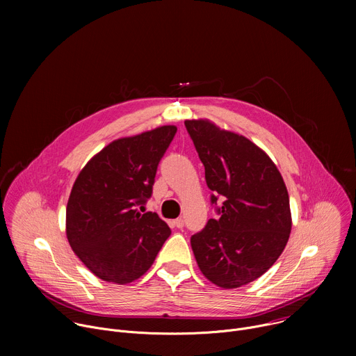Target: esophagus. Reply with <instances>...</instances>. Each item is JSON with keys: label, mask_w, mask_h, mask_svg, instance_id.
<instances>
[{"label": "esophagus", "mask_w": 356, "mask_h": 356, "mask_svg": "<svg viewBox=\"0 0 356 356\" xmlns=\"http://www.w3.org/2000/svg\"><path fill=\"white\" fill-rule=\"evenodd\" d=\"M172 224H173V227H176V228H183L184 227V220L183 218H176V220H173L172 221Z\"/></svg>", "instance_id": "34e87169"}]
</instances>
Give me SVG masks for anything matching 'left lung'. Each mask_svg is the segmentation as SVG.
Wrapping results in <instances>:
<instances>
[{"label": "left lung", "mask_w": 356, "mask_h": 356, "mask_svg": "<svg viewBox=\"0 0 356 356\" xmlns=\"http://www.w3.org/2000/svg\"><path fill=\"white\" fill-rule=\"evenodd\" d=\"M218 218L190 239L197 265L211 283L236 289L277 261L291 231L290 201L280 172L248 138L209 120H186Z\"/></svg>", "instance_id": "1"}]
</instances>
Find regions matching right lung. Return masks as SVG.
<instances>
[{
	"label": "right lung",
	"instance_id": "obj_1",
	"mask_svg": "<svg viewBox=\"0 0 356 356\" xmlns=\"http://www.w3.org/2000/svg\"><path fill=\"white\" fill-rule=\"evenodd\" d=\"M176 132L175 125H163L117 139L79 173L67 201L66 235L101 280L139 279L169 238L172 231L156 213L140 214L136 207L152 195L158 165Z\"/></svg>",
	"mask_w": 356,
	"mask_h": 356
}]
</instances>
